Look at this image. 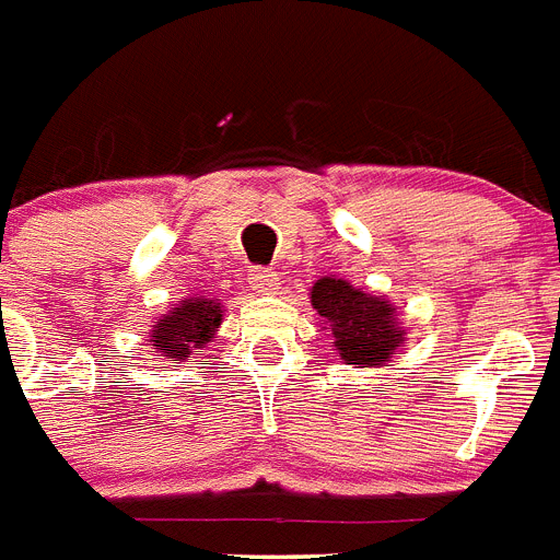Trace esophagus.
<instances>
[{"label": "esophagus", "instance_id": "34e87169", "mask_svg": "<svg viewBox=\"0 0 560 560\" xmlns=\"http://www.w3.org/2000/svg\"><path fill=\"white\" fill-rule=\"evenodd\" d=\"M250 287L256 290L259 295H276V290H279V276L273 273V270H250Z\"/></svg>", "mask_w": 560, "mask_h": 560}]
</instances>
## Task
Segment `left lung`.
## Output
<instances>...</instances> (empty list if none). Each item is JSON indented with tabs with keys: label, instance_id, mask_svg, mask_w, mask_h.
Segmentation results:
<instances>
[{
	"label": "left lung",
	"instance_id": "8db88e82",
	"mask_svg": "<svg viewBox=\"0 0 560 560\" xmlns=\"http://www.w3.org/2000/svg\"><path fill=\"white\" fill-rule=\"evenodd\" d=\"M310 304L332 338L338 361L352 369L386 366L406 343L397 307L386 295L349 284L347 279L320 276L310 290Z\"/></svg>",
	"mask_w": 560,
	"mask_h": 560
}]
</instances>
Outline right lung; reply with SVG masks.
<instances>
[{"label":"right lung","instance_id":"add662e5","mask_svg":"<svg viewBox=\"0 0 560 560\" xmlns=\"http://www.w3.org/2000/svg\"><path fill=\"white\" fill-rule=\"evenodd\" d=\"M220 299L208 295H188L179 304H172L168 313L152 320L149 329V347L163 358V361H186L194 349H202L211 343L213 335L220 332L222 324Z\"/></svg>","mask_w":560,"mask_h":560}]
</instances>
